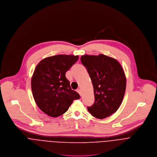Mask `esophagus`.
I'll use <instances>...</instances> for the list:
<instances>
[{"mask_svg":"<svg viewBox=\"0 0 157 157\" xmlns=\"http://www.w3.org/2000/svg\"><path fill=\"white\" fill-rule=\"evenodd\" d=\"M77 91L80 94V95H81V93H81V90H80V88H78V89L77 90Z\"/></svg>","mask_w":157,"mask_h":157,"instance_id":"1","label":"esophagus"}]
</instances>
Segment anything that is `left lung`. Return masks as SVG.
<instances>
[{
	"mask_svg": "<svg viewBox=\"0 0 157 157\" xmlns=\"http://www.w3.org/2000/svg\"><path fill=\"white\" fill-rule=\"evenodd\" d=\"M92 82L95 103L88 107L93 116L104 119L114 113L121 106L126 88L123 68L115 59L99 54L83 55L80 58Z\"/></svg>",
	"mask_w": 157,
	"mask_h": 157,
	"instance_id": "8db88e82",
	"label": "left lung"
}]
</instances>
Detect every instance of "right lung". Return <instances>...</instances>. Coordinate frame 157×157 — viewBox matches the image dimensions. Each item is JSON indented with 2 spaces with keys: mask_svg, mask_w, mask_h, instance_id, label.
<instances>
[{
  "mask_svg": "<svg viewBox=\"0 0 157 157\" xmlns=\"http://www.w3.org/2000/svg\"><path fill=\"white\" fill-rule=\"evenodd\" d=\"M78 59V56L59 54L44 58L36 66L31 78V90L37 106L47 115L61 116L74 100L80 98L66 77V72Z\"/></svg>",
  "mask_w": 157,
  "mask_h": 157,
  "instance_id": "obj_1",
  "label": "right lung"
}]
</instances>
